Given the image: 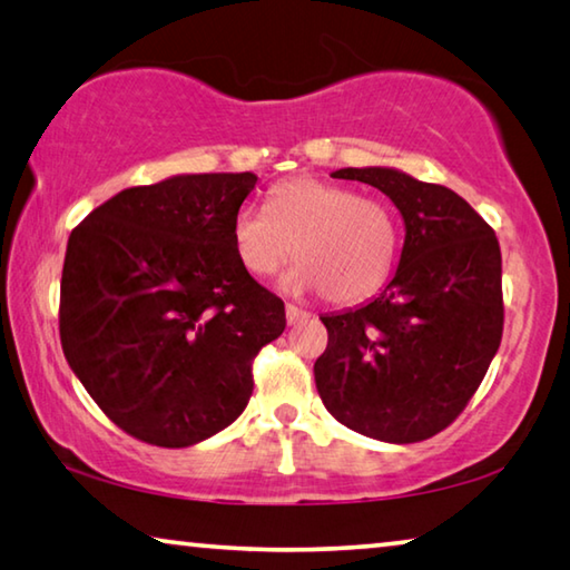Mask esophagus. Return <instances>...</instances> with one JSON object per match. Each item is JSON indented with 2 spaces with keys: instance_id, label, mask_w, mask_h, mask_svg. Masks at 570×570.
Segmentation results:
<instances>
[{
  "instance_id": "obj_1",
  "label": "esophagus",
  "mask_w": 570,
  "mask_h": 570,
  "mask_svg": "<svg viewBox=\"0 0 570 570\" xmlns=\"http://www.w3.org/2000/svg\"><path fill=\"white\" fill-rule=\"evenodd\" d=\"M304 320H308V312H304V308H298L294 304H286V322L288 324H298Z\"/></svg>"
}]
</instances>
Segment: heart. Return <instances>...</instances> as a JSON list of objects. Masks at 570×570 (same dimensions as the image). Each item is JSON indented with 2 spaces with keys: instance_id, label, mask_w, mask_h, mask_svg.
Listing matches in <instances>:
<instances>
[{
  "instance_id": "obj_1",
  "label": "heart",
  "mask_w": 570,
  "mask_h": 570,
  "mask_svg": "<svg viewBox=\"0 0 570 570\" xmlns=\"http://www.w3.org/2000/svg\"><path fill=\"white\" fill-rule=\"evenodd\" d=\"M230 238L248 274H274L294 254L298 264L282 278L286 288L322 292L332 304H356L390 278L400 226L382 200L302 176L278 183L268 210L238 208Z\"/></svg>"
}]
</instances>
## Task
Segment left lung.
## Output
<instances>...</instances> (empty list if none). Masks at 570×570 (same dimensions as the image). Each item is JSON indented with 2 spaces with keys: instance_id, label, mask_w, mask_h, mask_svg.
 I'll list each match as a JSON object with an SVG mask.
<instances>
[{
  "instance_id": "8db88e82",
  "label": "left lung",
  "mask_w": 570,
  "mask_h": 570,
  "mask_svg": "<svg viewBox=\"0 0 570 570\" xmlns=\"http://www.w3.org/2000/svg\"><path fill=\"white\" fill-rule=\"evenodd\" d=\"M332 178L382 190L404 220V246L380 296L322 316L330 344L314 364L316 392L360 435L428 440L465 410L503 336L495 230L455 190L397 168H342Z\"/></svg>"
}]
</instances>
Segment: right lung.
I'll use <instances>...</instances> for the list:
<instances>
[{
	"instance_id": "obj_1",
	"label": "right lung",
	"mask_w": 570,
	"mask_h": 570,
	"mask_svg": "<svg viewBox=\"0 0 570 570\" xmlns=\"http://www.w3.org/2000/svg\"><path fill=\"white\" fill-rule=\"evenodd\" d=\"M256 180L180 173L125 188L67 240L65 360L132 438L190 448L228 428L254 392L250 362L284 332V302L250 278L230 238Z\"/></svg>"
}]
</instances>
